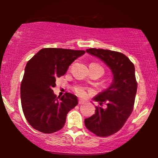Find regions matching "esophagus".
<instances>
[{"label": "esophagus", "instance_id": "obj_1", "mask_svg": "<svg viewBox=\"0 0 158 158\" xmlns=\"http://www.w3.org/2000/svg\"><path fill=\"white\" fill-rule=\"evenodd\" d=\"M85 102V100H83V99H79V104H84V103Z\"/></svg>", "mask_w": 158, "mask_h": 158}]
</instances>
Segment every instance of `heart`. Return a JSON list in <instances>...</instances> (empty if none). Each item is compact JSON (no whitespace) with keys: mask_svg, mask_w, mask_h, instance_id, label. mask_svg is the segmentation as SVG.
Masks as SVG:
<instances>
[{"mask_svg":"<svg viewBox=\"0 0 158 158\" xmlns=\"http://www.w3.org/2000/svg\"><path fill=\"white\" fill-rule=\"evenodd\" d=\"M87 90L86 88H84L82 86H75L73 88V90L77 93L78 95L80 96V97H85L87 95Z\"/></svg>","mask_w":158,"mask_h":158,"instance_id":"1","label":"heart"}]
</instances>
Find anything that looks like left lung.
Instances as JSON below:
<instances>
[{"instance_id":"obj_1","label":"left lung","mask_w":158,"mask_h":158,"mask_svg":"<svg viewBox=\"0 0 158 158\" xmlns=\"http://www.w3.org/2000/svg\"><path fill=\"white\" fill-rule=\"evenodd\" d=\"M86 52L104 61L114 75L109 88L94 98L99 103L95 114L85 119L90 131L99 137H108L123 128L133 110L137 89L135 65L119 52L96 48L88 49ZM103 104L106 108L102 107Z\"/></svg>"}]
</instances>
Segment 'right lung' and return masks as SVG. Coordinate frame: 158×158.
I'll return each mask as SVG.
<instances>
[{"label":"right lung","mask_w":158,"mask_h":158,"mask_svg":"<svg viewBox=\"0 0 158 158\" xmlns=\"http://www.w3.org/2000/svg\"><path fill=\"white\" fill-rule=\"evenodd\" d=\"M84 50L43 48L25 68L21 85V106L32 128L45 134L59 131L67 114L78 104L77 96L66 92L56 97L52 88L56 78L64 76L70 64L85 54Z\"/></svg>","instance_id":"right-lung-1"}]
</instances>
